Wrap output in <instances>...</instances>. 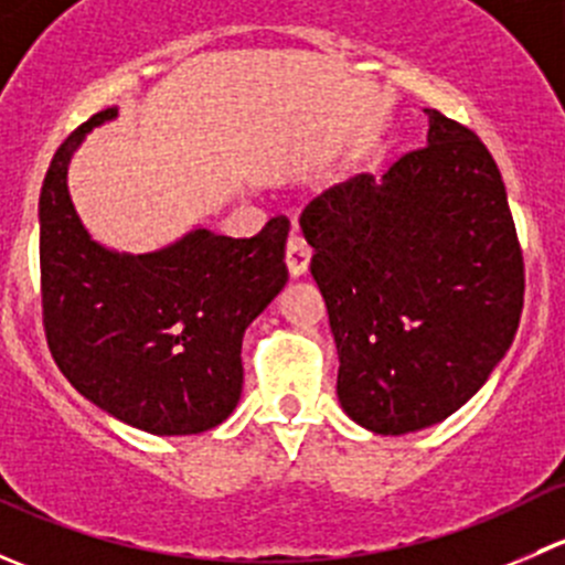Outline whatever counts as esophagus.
Masks as SVG:
<instances>
[{
  "label": "esophagus",
  "mask_w": 565,
  "mask_h": 565,
  "mask_svg": "<svg viewBox=\"0 0 565 565\" xmlns=\"http://www.w3.org/2000/svg\"><path fill=\"white\" fill-rule=\"evenodd\" d=\"M309 262H311V248L298 232H292L287 241V267L292 276H303L309 270Z\"/></svg>",
  "instance_id": "obj_1"
}]
</instances>
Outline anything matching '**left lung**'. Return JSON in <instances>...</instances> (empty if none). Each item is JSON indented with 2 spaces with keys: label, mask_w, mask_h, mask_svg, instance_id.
<instances>
[{
  "label": "left lung",
  "mask_w": 565,
  "mask_h": 565,
  "mask_svg": "<svg viewBox=\"0 0 565 565\" xmlns=\"http://www.w3.org/2000/svg\"><path fill=\"white\" fill-rule=\"evenodd\" d=\"M429 111V145L383 180L355 174L306 204L339 350L335 393L355 424L407 435L472 396L520 328L525 259L503 177L470 128Z\"/></svg>",
  "instance_id": "obj_1"
}]
</instances>
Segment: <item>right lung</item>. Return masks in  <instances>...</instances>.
Masks as SVG:
<instances>
[{
	"mask_svg": "<svg viewBox=\"0 0 565 565\" xmlns=\"http://www.w3.org/2000/svg\"><path fill=\"white\" fill-rule=\"evenodd\" d=\"M78 125L40 191V303L45 341L67 383L150 435H199L232 415L243 391V333L287 284L289 221L254 237L193 230L156 254H114L89 241L67 193Z\"/></svg>",
	"mask_w": 565,
	"mask_h": 565,
	"instance_id": "add662e5",
	"label": "right lung"
}]
</instances>
